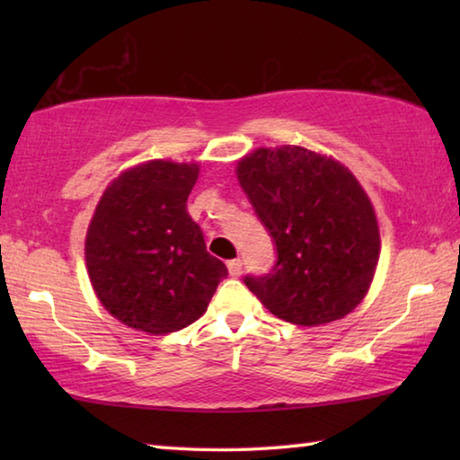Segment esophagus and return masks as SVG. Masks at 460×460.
Segmentation results:
<instances>
[{
  "label": "esophagus",
  "mask_w": 460,
  "mask_h": 460,
  "mask_svg": "<svg viewBox=\"0 0 460 460\" xmlns=\"http://www.w3.org/2000/svg\"><path fill=\"white\" fill-rule=\"evenodd\" d=\"M241 266H243V261H241L239 258H235V260H231V261H227L229 274H231L233 278H237V276L241 274Z\"/></svg>",
  "instance_id": "1"
}]
</instances>
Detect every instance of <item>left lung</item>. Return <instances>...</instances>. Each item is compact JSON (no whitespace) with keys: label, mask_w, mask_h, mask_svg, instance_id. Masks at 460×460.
I'll return each instance as SVG.
<instances>
[{"label":"left lung","mask_w":460,"mask_h":460,"mask_svg":"<svg viewBox=\"0 0 460 460\" xmlns=\"http://www.w3.org/2000/svg\"><path fill=\"white\" fill-rule=\"evenodd\" d=\"M237 178L278 253L270 274L245 276L249 290L292 324L351 313L379 260L377 219L357 178L300 146L260 147L239 160Z\"/></svg>","instance_id":"1"}]
</instances>
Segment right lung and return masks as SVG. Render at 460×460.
Returning <instances> with one entry per match:
<instances>
[{"mask_svg":"<svg viewBox=\"0 0 460 460\" xmlns=\"http://www.w3.org/2000/svg\"><path fill=\"white\" fill-rule=\"evenodd\" d=\"M197 178V164L146 162L115 178L95 208L84 241L93 290L131 329H184L227 276L186 211Z\"/></svg>","mask_w":460,"mask_h":460,"instance_id":"1","label":"right lung"}]
</instances>
